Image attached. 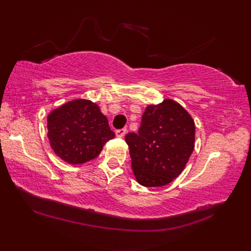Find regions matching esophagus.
Returning a JSON list of instances; mask_svg holds the SVG:
<instances>
[{"instance_id": "1", "label": "esophagus", "mask_w": 251, "mask_h": 251, "mask_svg": "<svg viewBox=\"0 0 251 251\" xmlns=\"http://www.w3.org/2000/svg\"><path fill=\"white\" fill-rule=\"evenodd\" d=\"M126 131H127L126 128L118 129V130H116V136H117L118 138H123V137H124V136L126 135Z\"/></svg>"}]
</instances>
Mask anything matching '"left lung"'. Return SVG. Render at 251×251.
Wrapping results in <instances>:
<instances>
[{
  "label": "left lung",
  "instance_id": "1",
  "mask_svg": "<svg viewBox=\"0 0 251 251\" xmlns=\"http://www.w3.org/2000/svg\"><path fill=\"white\" fill-rule=\"evenodd\" d=\"M131 168L138 184L161 187L184 171L195 147V123L173 100L147 106L138 133H128Z\"/></svg>",
  "mask_w": 251,
  "mask_h": 251
}]
</instances>
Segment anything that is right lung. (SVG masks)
<instances>
[{
    "label": "right lung",
    "mask_w": 251,
    "mask_h": 251,
    "mask_svg": "<svg viewBox=\"0 0 251 251\" xmlns=\"http://www.w3.org/2000/svg\"><path fill=\"white\" fill-rule=\"evenodd\" d=\"M48 137L59 158L77 165L99 156L105 143L115 134L99 105L87 100H74L50 112Z\"/></svg>",
    "instance_id": "add662e5"
}]
</instances>
